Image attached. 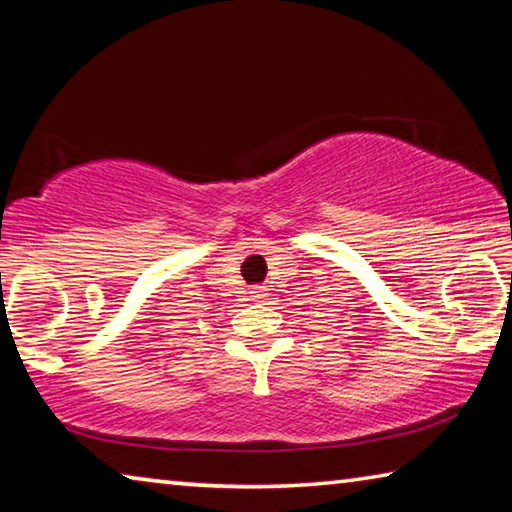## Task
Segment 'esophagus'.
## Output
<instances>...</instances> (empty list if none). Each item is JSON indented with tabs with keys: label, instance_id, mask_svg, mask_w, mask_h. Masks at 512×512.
<instances>
[{
	"label": "esophagus",
	"instance_id": "1",
	"mask_svg": "<svg viewBox=\"0 0 512 512\" xmlns=\"http://www.w3.org/2000/svg\"><path fill=\"white\" fill-rule=\"evenodd\" d=\"M250 293H253V298H255V300L264 298V287H253V289H250Z\"/></svg>",
	"mask_w": 512,
	"mask_h": 512
}]
</instances>
